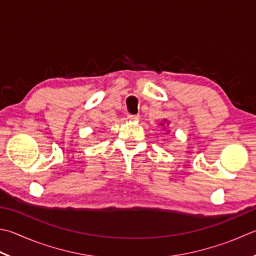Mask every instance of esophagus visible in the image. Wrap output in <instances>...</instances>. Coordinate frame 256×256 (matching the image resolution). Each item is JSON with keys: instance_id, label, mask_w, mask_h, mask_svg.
<instances>
[{"instance_id": "obj_1", "label": "esophagus", "mask_w": 256, "mask_h": 256, "mask_svg": "<svg viewBox=\"0 0 256 256\" xmlns=\"http://www.w3.org/2000/svg\"><path fill=\"white\" fill-rule=\"evenodd\" d=\"M139 118H140L139 114H128V119L130 120H139Z\"/></svg>"}]
</instances>
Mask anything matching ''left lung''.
Instances as JSON below:
<instances>
[{
  "instance_id": "left-lung-1",
  "label": "left lung",
  "mask_w": 256,
  "mask_h": 256,
  "mask_svg": "<svg viewBox=\"0 0 256 256\" xmlns=\"http://www.w3.org/2000/svg\"><path fill=\"white\" fill-rule=\"evenodd\" d=\"M164 122H166V120H164Z\"/></svg>"
}]
</instances>
